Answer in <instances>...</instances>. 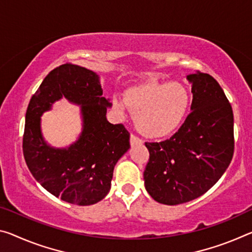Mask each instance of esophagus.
<instances>
[{"label": "esophagus", "instance_id": "esophagus-1", "mask_svg": "<svg viewBox=\"0 0 252 252\" xmlns=\"http://www.w3.org/2000/svg\"><path fill=\"white\" fill-rule=\"evenodd\" d=\"M130 143H131V146H134V145H142L143 141L141 140L140 138L137 137V135L131 134V137H130Z\"/></svg>", "mask_w": 252, "mask_h": 252}]
</instances>
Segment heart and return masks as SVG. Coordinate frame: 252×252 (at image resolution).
Wrapping results in <instances>:
<instances>
[{"instance_id":"heart-1","label":"heart","mask_w":252,"mask_h":252,"mask_svg":"<svg viewBox=\"0 0 252 252\" xmlns=\"http://www.w3.org/2000/svg\"><path fill=\"white\" fill-rule=\"evenodd\" d=\"M125 104L134 117V125L142 135L151 139L165 138L182 125L189 105V94L182 84L146 82L125 94ZM114 106L123 111L121 102Z\"/></svg>"}]
</instances>
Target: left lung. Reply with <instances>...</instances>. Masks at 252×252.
I'll return each instance as SVG.
<instances>
[{"instance_id": "1", "label": "left lung", "mask_w": 252, "mask_h": 252, "mask_svg": "<svg viewBox=\"0 0 252 252\" xmlns=\"http://www.w3.org/2000/svg\"><path fill=\"white\" fill-rule=\"evenodd\" d=\"M191 83V112L170 139L146 142L149 150L143 179L156 202L177 205L193 201L217 183L234 153L233 112L220 84L202 71Z\"/></svg>"}]
</instances>
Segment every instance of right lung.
<instances>
[{
  "mask_svg": "<svg viewBox=\"0 0 252 252\" xmlns=\"http://www.w3.org/2000/svg\"><path fill=\"white\" fill-rule=\"evenodd\" d=\"M98 76L85 67L67 63L56 67L31 97L26 113L23 156L43 189L76 205H92L106 196L115 163L130 148V133L122 123L111 125ZM63 96L82 105L84 129L68 150L45 145L39 117Z\"/></svg>",
  "mask_w": 252,
  "mask_h": 252,
  "instance_id": "right-lung-1",
  "label": "right lung"
}]
</instances>
